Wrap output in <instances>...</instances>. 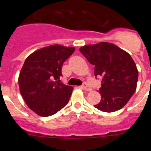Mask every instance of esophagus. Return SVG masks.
Returning a JSON list of instances; mask_svg holds the SVG:
<instances>
[{
	"label": "esophagus",
	"mask_w": 151,
	"mask_h": 151,
	"mask_svg": "<svg viewBox=\"0 0 151 151\" xmlns=\"http://www.w3.org/2000/svg\"><path fill=\"white\" fill-rule=\"evenodd\" d=\"M82 88H83L84 90H85V91H91V88H90L89 87H88L86 84H85H85H83V85H82Z\"/></svg>",
	"instance_id": "esophagus-1"
}]
</instances>
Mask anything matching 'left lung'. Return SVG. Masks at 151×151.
<instances>
[{
	"mask_svg": "<svg viewBox=\"0 0 151 151\" xmlns=\"http://www.w3.org/2000/svg\"><path fill=\"white\" fill-rule=\"evenodd\" d=\"M80 51L94 65L95 76L102 77L101 101L95 107L105 112L123 108L137 89L138 70L130 55L109 42L81 47Z\"/></svg>",
	"mask_w": 151,
	"mask_h": 151,
	"instance_id": "left-lung-1",
	"label": "left lung"
}]
</instances>
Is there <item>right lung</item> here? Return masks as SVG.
<instances>
[{
    "label": "right lung",
    "instance_id": "obj_1",
    "mask_svg": "<svg viewBox=\"0 0 151 151\" xmlns=\"http://www.w3.org/2000/svg\"><path fill=\"white\" fill-rule=\"evenodd\" d=\"M75 48L59 45L36 50L28 56L18 83L24 101L42 117L52 115L68 104L73 87L60 83L61 68Z\"/></svg>",
    "mask_w": 151,
    "mask_h": 151
}]
</instances>
